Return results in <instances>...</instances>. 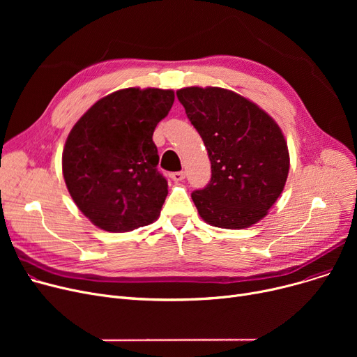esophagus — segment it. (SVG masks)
I'll list each match as a JSON object with an SVG mask.
<instances>
[{"mask_svg": "<svg viewBox=\"0 0 357 357\" xmlns=\"http://www.w3.org/2000/svg\"><path fill=\"white\" fill-rule=\"evenodd\" d=\"M171 178L174 179V181H176V182H179V181H183L185 179V172H174V174H171Z\"/></svg>", "mask_w": 357, "mask_h": 357, "instance_id": "1", "label": "esophagus"}]
</instances>
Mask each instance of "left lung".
I'll return each mask as SVG.
<instances>
[{"label":"left lung","mask_w":357,"mask_h":357,"mask_svg":"<svg viewBox=\"0 0 357 357\" xmlns=\"http://www.w3.org/2000/svg\"><path fill=\"white\" fill-rule=\"evenodd\" d=\"M176 96L211 162V181L191 194L198 214L214 227H250L284 191L289 152L282 130L230 89L188 86Z\"/></svg>","instance_id":"left-lung-1"}]
</instances>
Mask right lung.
Wrapping results in <instances>:
<instances>
[{"label":"right lung","mask_w":357,"mask_h":357,"mask_svg":"<svg viewBox=\"0 0 357 357\" xmlns=\"http://www.w3.org/2000/svg\"><path fill=\"white\" fill-rule=\"evenodd\" d=\"M175 101L172 89L126 88L98 100L66 139L62 171L82 214L109 233L153 222L167 195L153 143Z\"/></svg>","instance_id":"obj_1"}]
</instances>
